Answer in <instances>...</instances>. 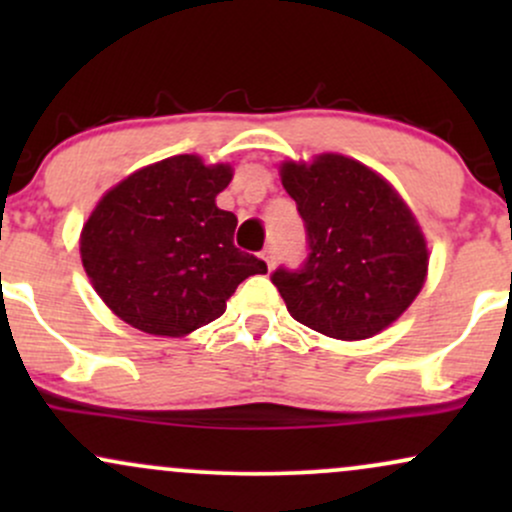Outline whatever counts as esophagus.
Wrapping results in <instances>:
<instances>
[{
  "label": "esophagus",
  "instance_id": "obj_1",
  "mask_svg": "<svg viewBox=\"0 0 512 512\" xmlns=\"http://www.w3.org/2000/svg\"><path fill=\"white\" fill-rule=\"evenodd\" d=\"M260 257H262L264 262H267V269L274 267V257H276V255H274V248H264Z\"/></svg>",
  "mask_w": 512,
  "mask_h": 512
}]
</instances>
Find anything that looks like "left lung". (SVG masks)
Returning <instances> with one entry per match:
<instances>
[{
	"label": "left lung",
	"mask_w": 512,
	"mask_h": 512,
	"mask_svg": "<svg viewBox=\"0 0 512 512\" xmlns=\"http://www.w3.org/2000/svg\"><path fill=\"white\" fill-rule=\"evenodd\" d=\"M281 185L308 236L303 267L272 274L293 320L344 342L392 325L428 272L424 233L402 197L375 170L339 154L286 161Z\"/></svg>",
	"instance_id": "8db88e82"
}]
</instances>
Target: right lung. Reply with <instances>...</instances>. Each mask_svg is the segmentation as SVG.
Here are the masks:
<instances>
[{"mask_svg": "<svg viewBox=\"0 0 512 512\" xmlns=\"http://www.w3.org/2000/svg\"><path fill=\"white\" fill-rule=\"evenodd\" d=\"M233 170L182 154L132 173L91 211L81 262L127 325L182 337L223 315L240 281L267 264L233 245L238 219L216 207Z\"/></svg>", "mask_w": 512, "mask_h": 512, "instance_id": "obj_1", "label": "right lung"}]
</instances>
